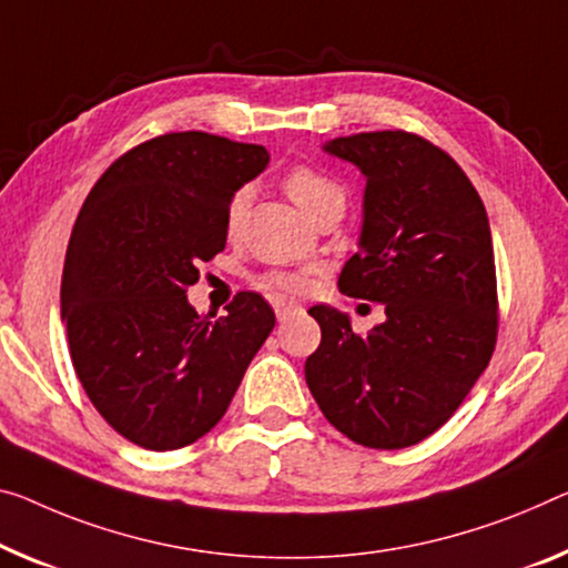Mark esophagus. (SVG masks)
<instances>
[{
    "instance_id": "esophagus-1",
    "label": "esophagus",
    "mask_w": 568,
    "mask_h": 568,
    "mask_svg": "<svg viewBox=\"0 0 568 568\" xmlns=\"http://www.w3.org/2000/svg\"><path fill=\"white\" fill-rule=\"evenodd\" d=\"M296 310H302V307H296V304H292V302H276L274 304V312H276L278 320H286Z\"/></svg>"
}]
</instances>
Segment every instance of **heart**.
Listing matches in <instances>:
<instances>
[{
    "label": "heart",
    "instance_id": "heart-1",
    "mask_svg": "<svg viewBox=\"0 0 568 568\" xmlns=\"http://www.w3.org/2000/svg\"><path fill=\"white\" fill-rule=\"evenodd\" d=\"M284 190L307 215L317 211L325 200L343 195V190H339L337 182L325 178V174L317 170L307 168V164H296V168H292L284 174ZM243 205H246V193H239L231 200L229 231H233L235 225H239ZM256 286L258 290L272 292V294L294 296V294L304 292V286H307V276L296 274V272H266L256 278Z\"/></svg>",
    "mask_w": 568,
    "mask_h": 568
}]
</instances>
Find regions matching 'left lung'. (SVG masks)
Returning a JSON list of instances; mask_svg holds the SVG:
<instances>
[{
    "label": "left lung",
    "mask_w": 568,
    "mask_h": 568,
    "mask_svg": "<svg viewBox=\"0 0 568 568\" xmlns=\"http://www.w3.org/2000/svg\"><path fill=\"white\" fill-rule=\"evenodd\" d=\"M325 152L365 178L357 254L339 292L381 302L386 322L353 333L312 307L322 339L304 378L322 414L371 449L424 442L457 412L497 343V282L483 200L452 156L408 132L339 136Z\"/></svg>",
    "instance_id": "8db88e82"
}]
</instances>
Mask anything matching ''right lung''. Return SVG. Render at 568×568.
Segmentation results:
<instances>
[{
    "instance_id": "obj_1",
    "label": "right lung",
    "mask_w": 568,
    "mask_h": 568,
    "mask_svg": "<svg viewBox=\"0 0 568 568\" xmlns=\"http://www.w3.org/2000/svg\"><path fill=\"white\" fill-rule=\"evenodd\" d=\"M266 164L261 144L162 134L121 154L78 213L60 284L71 361L95 412L139 447L211 432L276 325L256 292L225 317L187 302L197 266L225 248L235 190Z\"/></svg>"
}]
</instances>
